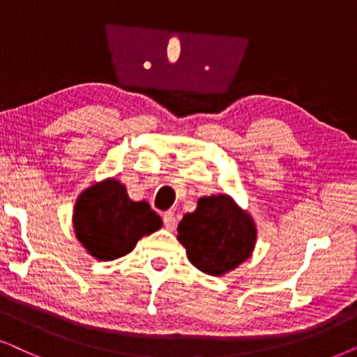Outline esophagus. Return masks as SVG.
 Returning a JSON list of instances; mask_svg holds the SVG:
<instances>
[{"label": "esophagus", "instance_id": "1", "mask_svg": "<svg viewBox=\"0 0 357 357\" xmlns=\"http://www.w3.org/2000/svg\"><path fill=\"white\" fill-rule=\"evenodd\" d=\"M163 222H165V227L168 228V230H174L176 227V215L173 211H168L163 213Z\"/></svg>", "mask_w": 357, "mask_h": 357}]
</instances>
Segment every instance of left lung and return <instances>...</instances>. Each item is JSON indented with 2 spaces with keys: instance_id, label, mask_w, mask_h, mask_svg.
I'll return each mask as SVG.
<instances>
[{
  "instance_id": "left-lung-1",
  "label": "left lung",
  "mask_w": 357,
  "mask_h": 357,
  "mask_svg": "<svg viewBox=\"0 0 357 357\" xmlns=\"http://www.w3.org/2000/svg\"><path fill=\"white\" fill-rule=\"evenodd\" d=\"M178 240L197 269L220 275L250 258L256 228L248 213L220 194L199 199L196 211L179 222Z\"/></svg>"
}]
</instances>
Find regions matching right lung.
<instances>
[{
	"instance_id": "add662e5",
	"label": "right lung",
	"mask_w": 357,
	"mask_h": 357,
	"mask_svg": "<svg viewBox=\"0 0 357 357\" xmlns=\"http://www.w3.org/2000/svg\"><path fill=\"white\" fill-rule=\"evenodd\" d=\"M73 222L78 240L102 261L130 253L142 236L161 227V218L149 204L130 201L116 179L88 188L76 201Z\"/></svg>"
}]
</instances>
